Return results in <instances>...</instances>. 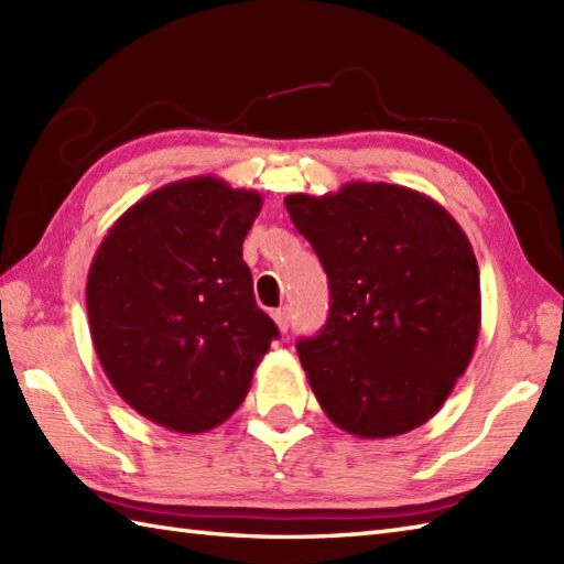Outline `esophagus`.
Listing matches in <instances>:
<instances>
[{
	"label": "esophagus",
	"mask_w": 564,
	"mask_h": 564,
	"mask_svg": "<svg viewBox=\"0 0 564 564\" xmlns=\"http://www.w3.org/2000/svg\"><path fill=\"white\" fill-rule=\"evenodd\" d=\"M271 317L275 319V325H279L281 332L289 329V325H291V310L289 307H279L275 313H271Z\"/></svg>",
	"instance_id": "obj_1"
}]
</instances>
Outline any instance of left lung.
Returning <instances> with one entry per match:
<instances>
[{"instance_id": "1", "label": "left lung", "mask_w": 564, "mask_h": 564, "mask_svg": "<svg viewBox=\"0 0 564 564\" xmlns=\"http://www.w3.org/2000/svg\"><path fill=\"white\" fill-rule=\"evenodd\" d=\"M283 203L329 279L327 325L297 341L319 406L358 438L426 424L480 334V271L463 227L434 198L382 182Z\"/></svg>"}]
</instances>
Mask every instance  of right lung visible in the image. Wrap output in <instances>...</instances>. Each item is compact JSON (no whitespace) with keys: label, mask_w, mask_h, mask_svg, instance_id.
<instances>
[{"label":"right lung","mask_w":564,"mask_h":564,"mask_svg":"<svg viewBox=\"0 0 564 564\" xmlns=\"http://www.w3.org/2000/svg\"><path fill=\"white\" fill-rule=\"evenodd\" d=\"M261 203L218 176L182 178L130 206L94 254L87 313L104 373L176 434L227 422L279 337L242 259Z\"/></svg>","instance_id":"right-lung-1"}]
</instances>
